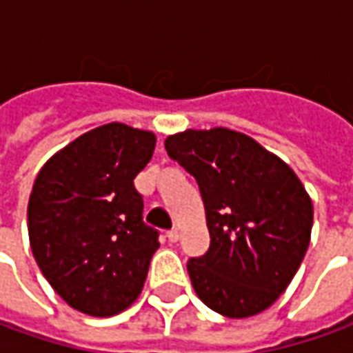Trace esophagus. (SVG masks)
<instances>
[{
  "mask_svg": "<svg viewBox=\"0 0 353 353\" xmlns=\"http://www.w3.org/2000/svg\"><path fill=\"white\" fill-rule=\"evenodd\" d=\"M166 236H168V241H172V243H176L177 239H179V232H177V230H170V232H168Z\"/></svg>",
  "mask_w": 353,
  "mask_h": 353,
  "instance_id": "34e87169",
  "label": "esophagus"
}]
</instances>
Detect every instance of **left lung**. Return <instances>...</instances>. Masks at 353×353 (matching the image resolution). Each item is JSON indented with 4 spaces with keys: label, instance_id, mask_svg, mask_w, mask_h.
Here are the masks:
<instances>
[{
    "label": "left lung",
    "instance_id": "obj_1",
    "mask_svg": "<svg viewBox=\"0 0 353 353\" xmlns=\"http://www.w3.org/2000/svg\"><path fill=\"white\" fill-rule=\"evenodd\" d=\"M168 157L195 177L210 247L187 263L195 294L230 319L263 313L305 257L313 203L296 172L245 133L185 129L164 141Z\"/></svg>",
    "mask_w": 353,
    "mask_h": 353
}]
</instances>
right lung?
Instances as JSON below:
<instances>
[{
    "label": "right lung",
    "instance_id": "1",
    "mask_svg": "<svg viewBox=\"0 0 353 353\" xmlns=\"http://www.w3.org/2000/svg\"><path fill=\"white\" fill-rule=\"evenodd\" d=\"M154 146L152 131L112 121L57 150L36 176L26 210L32 255L57 296L85 315H117L143 292L160 243L133 179Z\"/></svg>",
    "mask_w": 353,
    "mask_h": 353
}]
</instances>
